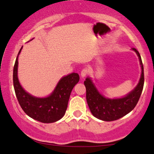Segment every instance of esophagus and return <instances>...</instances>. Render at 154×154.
I'll return each mask as SVG.
<instances>
[{
	"label": "esophagus",
	"mask_w": 154,
	"mask_h": 154,
	"mask_svg": "<svg viewBox=\"0 0 154 154\" xmlns=\"http://www.w3.org/2000/svg\"><path fill=\"white\" fill-rule=\"evenodd\" d=\"M88 72H89V71H88V68H84L83 69H82V71H81V77L82 78H84L85 76H86V75L88 74Z\"/></svg>",
	"instance_id": "esophagus-1"
}]
</instances>
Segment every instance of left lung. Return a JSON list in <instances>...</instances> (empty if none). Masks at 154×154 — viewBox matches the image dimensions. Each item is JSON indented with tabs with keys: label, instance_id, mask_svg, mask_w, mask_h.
<instances>
[{
	"label": "left lung",
	"instance_id": "1",
	"mask_svg": "<svg viewBox=\"0 0 154 154\" xmlns=\"http://www.w3.org/2000/svg\"><path fill=\"white\" fill-rule=\"evenodd\" d=\"M132 50L137 54L142 73L136 87L125 96L116 99L105 97L98 91L90 77H88L84 81L88 106L92 114L97 119L104 121H116L130 113L137 104L144 87V67L139 52L135 48H132Z\"/></svg>",
	"mask_w": 154,
	"mask_h": 154
}]
</instances>
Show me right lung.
Here are the masks:
<instances>
[{"mask_svg":"<svg viewBox=\"0 0 154 154\" xmlns=\"http://www.w3.org/2000/svg\"><path fill=\"white\" fill-rule=\"evenodd\" d=\"M13 69V85L19 104L23 111L33 119L44 123H54L60 120L66 112L71 92L79 81V75L72 73L62 77L53 91L46 97H36L25 91L18 79V57Z\"/></svg>","mask_w":154,"mask_h":154,"instance_id":"add662e5","label":"right lung"}]
</instances>
